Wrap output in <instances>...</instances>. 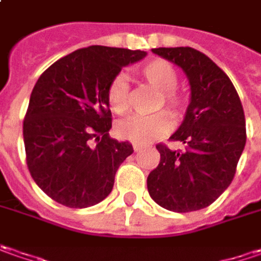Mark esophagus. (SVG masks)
Wrapping results in <instances>:
<instances>
[{
	"instance_id": "34e87169",
	"label": "esophagus",
	"mask_w": 261,
	"mask_h": 261,
	"mask_svg": "<svg viewBox=\"0 0 261 261\" xmlns=\"http://www.w3.org/2000/svg\"><path fill=\"white\" fill-rule=\"evenodd\" d=\"M133 150L137 153V151H141L143 150V146H140V144H133Z\"/></svg>"
}]
</instances>
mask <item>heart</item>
<instances>
[{
    "label": "heart",
    "instance_id": "b5f03b06",
    "mask_svg": "<svg viewBox=\"0 0 261 261\" xmlns=\"http://www.w3.org/2000/svg\"><path fill=\"white\" fill-rule=\"evenodd\" d=\"M141 77L160 91L158 107L166 105L170 113L179 117L185 111L184 95L176 91L177 86V70L175 66L163 59H154L146 63L140 70ZM107 101L114 113L122 114L130 105V85L127 77L118 73L110 81L107 86ZM172 127V118L166 111H159L151 115H134L117 124V134L124 140L136 144H148L160 139Z\"/></svg>",
    "mask_w": 261,
    "mask_h": 261
}]
</instances>
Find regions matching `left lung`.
Here are the masks:
<instances>
[{"label": "left lung", "instance_id": "obj_1", "mask_svg": "<svg viewBox=\"0 0 261 261\" xmlns=\"http://www.w3.org/2000/svg\"><path fill=\"white\" fill-rule=\"evenodd\" d=\"M153 53L182 68L191 102L170 137L184 143L185 150L156 146L160 163L147 177L148 193L169 211H198L210 206L234 179L247 139L243 105L224 70L199 50L159 47Z\"/></svg>", "mask_w": 261, "mask_h": 261}]
</instances>
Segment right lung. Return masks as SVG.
Masks as SVG:
<instances>
[{
  "mask_svg": "<svg viewBox=\"0 0 261 261\" xmlns=\"http://www.w3.org/2000/svg\"><path fill=\"white\" fill-rule=\"evenodd\" d=\"M146 55L89 46L59 59L36 82L23 122L25 160L34 182L53 201L88 208L111 193L133 146L108 134L113 118L107 86Z\"/></svg>",
  "mask_w": 261,
  "mask_h": 261,
  "instance_id": "1",
  "label": "right lung"
}]
</instances>
